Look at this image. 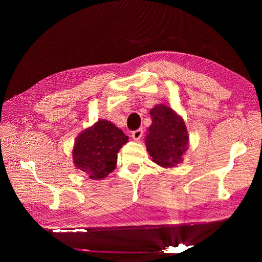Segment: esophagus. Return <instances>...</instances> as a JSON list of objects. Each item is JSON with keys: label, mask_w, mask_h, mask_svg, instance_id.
Wrapping results in <instances>:
<instances>
[{"label": "esophagus", "mask_w": 262, "mask_h": 262, "mask_svg": "<svg viewBox=\"0 0 262 262\" xmlns=\"http://www.w3.org/2000/svg\"><path fill=\"white\" fill-rule=\"evenodd\" d=\"M142 136H143V130L142 129H139V130H136V131H133L132 132V138H133V140H136V141H139L141 138H142Z\"/></svg>", "instance_id": "esophagus-1"}]
</instances>
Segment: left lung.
<instances>
[{
    "label": "left lung",
    "mask_w": 262,
    "mask_h": 262,
    "mask_svg": "<svg viewBox=\"0 0 262 262\" xmlns=\"http://www.w3.org/2000/svg\"><path fill=\"white\" fill-rule=\"evenodd\" d=\"M152 124L145 137L146 150L152 161L164 168H173L182 163L189 146L186 123L171 107L158 104L149 110Z\"/></svg>",
    "instance_id": "left-lung-1"
}]
</instances>
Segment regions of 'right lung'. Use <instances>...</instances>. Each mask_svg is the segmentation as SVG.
Wrapping results in <instances>:
<instances>
[{
	"label": "right lung",
	"mask_w": 262,
	"mask_h": 262,
	"mask_svg": "<svg viewBox=\"0 0 262 262\" xmlns=\"http://www.w3.org/2000/svg\"><path fill=\"white\" fill-rule=\"evenodd\" d=\"M129 138L105 119L83 130L75 139L72 158L75 168L93 180L106 178L117 166V156Z\"/></svg>",
	"instance_id": "add662e5"
}]
</instances>
